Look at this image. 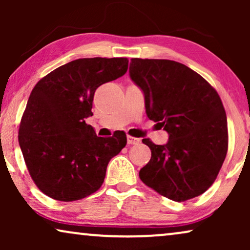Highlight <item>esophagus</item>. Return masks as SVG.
<instances>
[{"label":"esophagus","instance_id":"34e87169","mask_svg":"<svg viewBox=\"0 0 250 250\" xmlns=\"http://www.w3.org/2000/svg\"><path fill=\"white\" fill-rule=\"evenodd\" d=\"M139 142H140V139L134 138V136H131V135H127V143H128V145H138Z\"/></svg>","mask_w":250,"mask_h":250}]
</instances>
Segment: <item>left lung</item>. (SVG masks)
Listing matches in <instances>:
<instances>
[{
	"instance_id": "1",
	"label": "left lung",
	"mask_w": 250,
	"mask_h": 250,
	"mask_svg": "<svg viewBox=\"0 0 250 250\" xmlns=\"http://www.w3.org/2000/svg\"><path fill=\"white\" fill-rule=\"evenodd\" d=\"M129 76L143 91L149 119L168 133L166 145L142 142L151 159L140 179L162 196L186 201L216 180L228 152V122L216 90L186 64L133 58Z\"/></svg>"
}]
</instances>
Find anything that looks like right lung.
Segmentation results:
<instances>
[{
	"label": "right lung",
	"instance_id": "right-lung-1",
	"mask_svg": "<svg viewBox=\"0 0 250 250\" xmlns=\"http://www.w3.org/2000/svg\"><path fill=\"white\" fill-rule=\"evenodd\" d=\"M127 58H83L58 67L33 88L19 127L27 169L44 194L74 201L94 193L127 139L97 136L85 123L95 90L127 71Z\"/></svg>",
	"mask_w": 250,
	"mask_h": 250
}]
</instances>
